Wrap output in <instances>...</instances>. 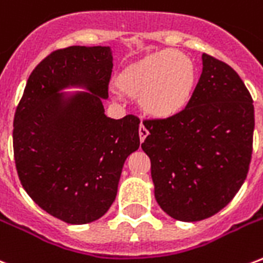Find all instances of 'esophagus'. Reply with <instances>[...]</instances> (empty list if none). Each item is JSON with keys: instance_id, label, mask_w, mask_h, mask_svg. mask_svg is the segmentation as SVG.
Wrapping results in <instances>:
<instances>
[{"instance_id": "34e87169", "label": "esophagus", "mask_w": 263, "mask_h": 263, "mask_svg": "<svg viewBox=\"0 0 263 263\" xmlns=\"http://www.w3.org/2000/svg\"><path fill=\"white\" fill-rule=\"evenodd\" d=\"M149 135V131L146 129V127L143 125V124H140V127H139V138H140V142H143L145 140L146 136Z\"/></svg>"}]
</instances>
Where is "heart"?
<instances>
[{"label": "heart", "instance_id": "heart-1", "mask_svg": "<svg viewBox=\"0 0 263 263\" xmlns=\"http://www.w3.org/2000/svg\"><path fill=\"white\" fill-rule=\"evenodd\" d=\"M196 69L183 53L154 52L118 74L120 91L139 98L140 107L153 117L168 118L185 109L193 93Z\"/></svg>", "mask_w": 263, "mask_h": 263}]
</instances>
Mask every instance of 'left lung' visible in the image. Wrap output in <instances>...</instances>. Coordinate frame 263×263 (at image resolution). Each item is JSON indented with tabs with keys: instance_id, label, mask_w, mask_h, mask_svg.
Segmentation results:
<instances>
[{
	"instance_id": "1",
	"label": "left lung",
	"mask_w": 263,
	"mask_h": 263,
	"mask_svg": "<svg viewBox=\"0 0 263 263\" xmlns=\"http://www.w3.org/2000/svg\"><path fill=\"white\" fill-rule=\"evenodd\" d=\"M143 125L149 135L142 149L164 212L196 222L232 201L247 178L255 121L251 95L229 65L203 53V73L185 109Z\"/></svg>"
}]
</instances>
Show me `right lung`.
<instances>
[{"mask_svg":"<svg viewBox=\"0 0 263 263\" xmlns=\"http://www.w3.org/2000/svg\"><path fill=\"white\" fill-rule=\"evenodd\" d=\"M110 47H69L30 74L13 118V154L20 183L49 215L71 225L103 216L117 196L123 165L139 149V118L114 120L109 96ZM67 86L89 92L59 94Z\"/></svg>","mask_w":263,"mask_h":263,"instance_id":"add662e5","label":"right lung"}]
</instances>
